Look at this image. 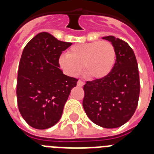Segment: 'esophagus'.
<instances>
[{"instance_id":"obj_1","label":"esophagus","mask_w":154,"mask_h":154,"mask_svg":"<svg viewBox=\"0 0 154 154\" xmlns=\"http://www.w3.org/2000/svg\"><path fill=\"white\" fill-rule=\"evenodd\" d=\"M84 82L82 81H81V80H79L78 81V82H77V85H78V86H79V87H82L84 85Z\"/></svg>"}]
</instances>
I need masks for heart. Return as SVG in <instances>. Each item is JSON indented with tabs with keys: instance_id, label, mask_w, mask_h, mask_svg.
<instances>
[{
	"instance_id": "b5f03b06",
	"label": "heart",
	"mask_w": 154,
	"mask_h": 154,
	"mask_svg": "<svg viewBox=\"0 0 154 154\" xmlns=\"http://www.w3.org/2000/svg\"><path fill=\"white\" fill-rule=\"evenodd\" d=\"M113 45L107 41L79 43L72 45L67 55L59 57V65L70 76H77L82 69L91 79H101L112 70L116 62Z\"/></svg>"
}]
</instances>
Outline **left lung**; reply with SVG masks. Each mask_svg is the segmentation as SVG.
<instances>
[{
	"label": "left lung",
	"instance_id": "1",
	"mask_svg": "<svg viewBox=\"0 0 154 154\" xmlns=\"http://www.w3.org/2000/svg\"><path fill=\"white\" fill-rule=\"evenodd\" d=\"M103 38L115 48V65L106 77L86 82L82 106L94 123L112 129L125 124L135 112L140 96V76L131 47L114 36Z\"/></svg>",
	"mask_w": 154,
	"mask_h": 154
}]
</instances>
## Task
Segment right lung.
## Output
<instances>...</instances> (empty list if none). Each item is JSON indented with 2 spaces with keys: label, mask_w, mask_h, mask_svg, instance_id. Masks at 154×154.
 <instances>
[{
  "label": "right lung",
  "mask_w": 154,
  "mask_h": 154,
  "mask_svg": "<svg viewBox=\"0 0 154 154\" xmlns=\"http://www.w3.org/2000/svg\"><path fill=\"white\" fill-rule=\"evenodd\" d=\"M71 45V42L41 32L23 50L17 74V106L31 127L45 130L62 117L71 90L78 82L59 69V57Z\"/></svg>",
  "instance_id": "add662e5"
}]
</instances>
